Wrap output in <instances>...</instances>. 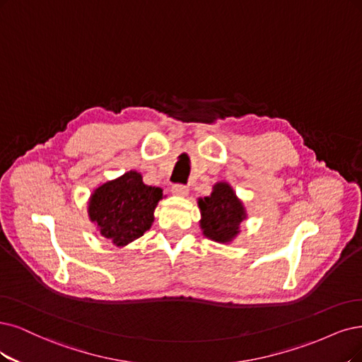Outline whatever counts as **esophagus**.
Returning <instances> with one entry per match:
<instances>
[{
	"instance_id": "esophagus-1",
	"label": "esophagus",
	"mask_w": 362,
	"mask_h": 362,
	"mask_svg": "<svg viewBox=\"0 0 362 362\" xmlns=\"http://www.w3.org/2000/svg\"><path fill=\"white\" fill-rule=\"evenodd\" d=\"M171 192H173V195H176V197H182V198H185V197H188V194H189V189L186 188V186H183V185H173Z\"/></svg>"
}]
</instances>
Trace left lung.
<instances>
[{"label":"left lung","instance_id":"left-lung-1","mask_svg":"<svg viewBox=\"0 0 362 362\" xmlns=\"http://www.w3.org/2000/svg\"><path fill=\"white\" fill-rule=\"evenodd\" d=\"M198 209L202 219L199 228L203 235L221 245H231L242 233L240 226L247 219V211L234 191L233 186L225 182L213 185L211 194L198 198Z\"/></svg>","mask_w":362,"mask_h":362}]
</instances>
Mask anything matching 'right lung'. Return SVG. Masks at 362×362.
Instances as JSON below:
<instances>
[{
  "label": "right lung",
  "instance_id": "1",
  "mask_svg": "<svg viewBox=\"0 0 362 362\" xmlns=\"http://www.w3.org/2000/svg\"><path fill=\"white\" fill-rule=\"evenodd\" d=\"M163 189L143 182L129 170L113 180L100 183L88 199V218L97 231L116 247H125L151 230Z\"/></svg>",
  "mask_w": 362,
  "mask_h": 362
}]
</instances>
